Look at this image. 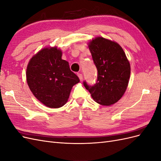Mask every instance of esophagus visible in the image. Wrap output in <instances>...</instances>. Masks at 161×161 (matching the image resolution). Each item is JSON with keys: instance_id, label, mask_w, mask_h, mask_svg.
Returning a JSON list of instances; mask_svg holds the SVG:
<instances>
[{"instance_id": "esophagus-1", "label": "esophagus", "mask_w": 161, "mask_h": 161, "mask_svg": "<svg viewBox=\"0 0 161 161\" xmlns=\"http://www.w3.org/2000/svg\"><path fill=\"white\" fill-rule=\"evenodd\" d=\"M77 75H78V76H79L80 80V81H82V74H80V73H78Z\"/></svg>"}]
</instances>
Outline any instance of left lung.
<instances>
[{"instance_id":"8db88e82","label":"left lung","mask_w":161,"mask_h":161,"mask_svg":"<svg viewBox=\"0 0 161 161\" xmlns=\"http://www.w3.org/2000/svg\"><path fill=\"white\" fill-rule=\"evenodd\" d=\"M89 49L97 69V80L91 86L83 82L95 102L109 106L118 102L127 89L130 64L118 43L97 37L89 43Z\"/></svg>"}]
</instances>
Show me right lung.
<instances>
[{"label":"right lung","instance_id":"1","mask_svg":"<svg viewBox=\"0 0 161 161\" xmlns=\"http://www.w3.org/2000/svg\"><path fill=\"white\" fill-rule=\"evenodd\" d=\"M62 55L56 47L43 48L31 58L27 67V82L32 93L50 108L65 105L72 86L80 82Z\"/></svg>","mask_w":161,"mask_h":161}]
</instances>
